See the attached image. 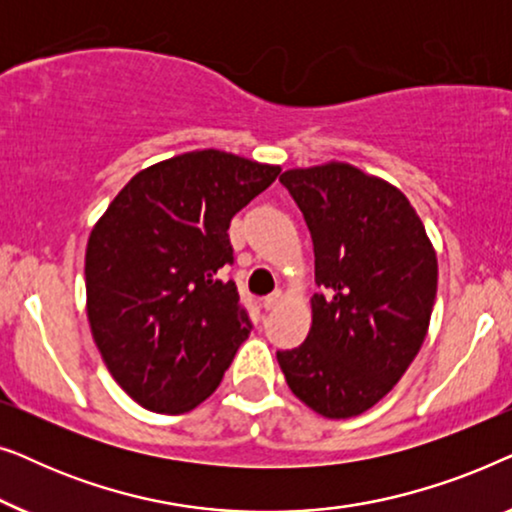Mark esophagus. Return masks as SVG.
Wrapping results in <instances>:
<instances>
[{
	"instance_id": "esophagus-1",
	"label": "esophagus",
	"mask_w": 512,
	"mask_h": 512,
	"mask_svg": "<svg viewBox=\"0 0 512 512\" xmlns=\"http://www.w3.org/2000/svg\"><path fill=\"white\" fill-rule=\"evenodd\" d=\"M279 303H282V291H275V293H270V296L263 298L265 310H275Z\"/></svg>"
}]
</instances>
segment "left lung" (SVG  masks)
<instances>
[{"label": "left lung", "mask_w": 512, "mask_h": 512, "mask_svg": "<svg viewBox=\"0 0 512 512\" xmlns=\"http://www.w3.org/2000/svg\"><path fill=\"white\" fill-rule=\"evenodd\" d=\"M314 244L312 328L277 352L286 384L319 415L347 419L389 394L422 347L438 286L424 223L387 181L345 163L284 172Z\"/></svg>", "instance_id": "left-lung-1"}]
</instances>
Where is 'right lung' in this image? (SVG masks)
Masks as SVG:
<instances>
[{"label": "right lung", "instance_id": "obj_1", "mask_svg": "<svg viewBox=\"0 0 512 512\" xmlns=\"http://www.w3.org/2000/svg\"><path fill=\"white\" fill-rule=\"evenodd\" d=\"M279 167L193 151L135 174L93 228L88 321L109 373L146 410L181 415L212 396L251 319L233 282V216Z\"/></svg>", "mask_w": 512, "mask_h": 512}]
</instances>
